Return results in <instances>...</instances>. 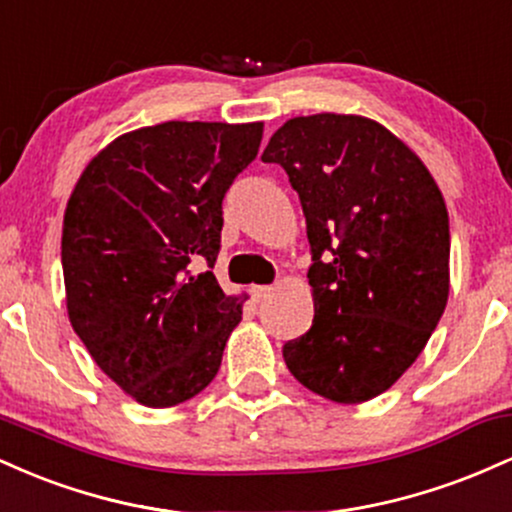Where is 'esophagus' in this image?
I'll return each instance as SVG.
<instances>
[{
  "label": "esophagus",
  "mask_w": 512,
  "mask_h": 512,
  "mask_svg": "<svg viewBox=\"0 0 512 512\" xmlns=\"http://www.w3.org/2000/svg\"><path fill=\"white\" fill-rule=\"evenodd\" d=\"M272 286H252V298H255L257 303L264 301L267 296H272Z\"/></svg>",
  "instance_id": "obj_1"
}]
</instances>
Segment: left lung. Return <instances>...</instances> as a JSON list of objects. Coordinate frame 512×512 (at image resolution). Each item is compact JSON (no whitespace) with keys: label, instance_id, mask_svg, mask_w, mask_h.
<instances>
[{"label":"left lung","instance_id":"8db88e82","mask_svg":"<svg viewBox=\"0 0 512 512\" xmlns=\"http://www.w3.org/2000/svg\"><path fill=\"white\" fill-rule=\"evenodd\" d=\"M301 199L313 327L284 344L293 378L337 404L383 395L419 358L450 293V221L436 180L380 122L293 117L262 154Z\"/></svg>","mask_w":512,"mask_h":512}]
</instances>
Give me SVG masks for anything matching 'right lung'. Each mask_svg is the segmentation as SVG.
Returning <instances> with one entry per match:
<instances>
[{"instance_id": "1", "label": "right lung", "mask_w": 512, "mask_h": 512, "mask_svg": "<svg viewBox=\"0 0 512 512\" xmlns=\"http://www.w3.org/2000/svg\"><path fill=\"white\" fill-rule=\"evenodd\" d=\"M262 122H161L91 158L64 211L67 313L98 368L144 407L199 395L243 320L214 272L221 202L255 161Z\"/></svg>"}]
</instances>
